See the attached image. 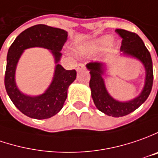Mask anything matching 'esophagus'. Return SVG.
Returning <instances> with one entry per match:
<instances>
[{"instance_id":"obj_1","label":"esophagus","mask_w":158,"mask_h":158,"mask_svg":"<svg viewBox=\"0 0 158 158\" xmlns=\"http://www.w3.org/2000/svg\"><path fill=\"white\" fill-rule=\"evenodd\" d=\"M84 68H85L84 64H78V67H77V71L79 72V71H81V70H83Z\"/></svg>"}]
</instances>
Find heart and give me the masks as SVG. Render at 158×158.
I'll list each match as a JSON object with an SVG mask.
<instances>
[{
    "label": "heart",
    "mask_w": 158,
    "mask_h": 158,
    "mask_svg": "<svg viewBox=\"0 0 158 158\" xmlns=\"http://www.w3.org/2000/svg\"><path fill=\"white\" fill-rule=\"evenodd\" d=\"M112 42H113V38L111 35H102L92 42L87 47V50L89 52H100L104 50L107 46H109L110 44L111 46H114V44Z\"/></svg>",
    "instance_id": "1"
}]
</instances>
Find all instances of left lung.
Masks as SVG:
<instances>
[{"mask_svg": "<svg viewBox=\"0 0 158 158\" xmlns=\"http://www.w3.org/2000/svg\"><path fill=\"white\" fill-rule=\"evenodd\" d=\"M115 31L123 38L121 55L137 59L145 69L144 85L139 95L128 101H117L109 94L106 88L103 79L106 71V64L89 63L86 64V68L91 74L89 86L96 107L108 116L121 117L137 109L149 97L153 84V67L150 53L138 35L121 29H117Z\"/></svg>", "mask_w": 158, "mask_h": 158, "instance_id": "1", "label": "left lung"}]
</instances>
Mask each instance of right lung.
I'll return each instance as SVG.
<instances>
[{
  "label": "right lung",
  "instance_id": "1",
  "mask_svg": "<svg viewBox=\"0 0 158 158\" xmlns=\"http://www.w3.org/2000/svg\"><path fill=\"white\" fill-rule=\"evenodd\" d=\"M67 31L44 24L32 26L23 31L9 47L5 73V87L14 105L25 115L37 120L48 119L62 109L67 98V91L77 73L65 70L58 62L62 50L67 41ZM40 47L49 49L54 57L55 71L52 83L44 94L31 96L22 93L15 82V71L19 57L25 49Z\"/></svg>",
  "mask_w": 158,
  "mask_h": 158
}]
</instances>
